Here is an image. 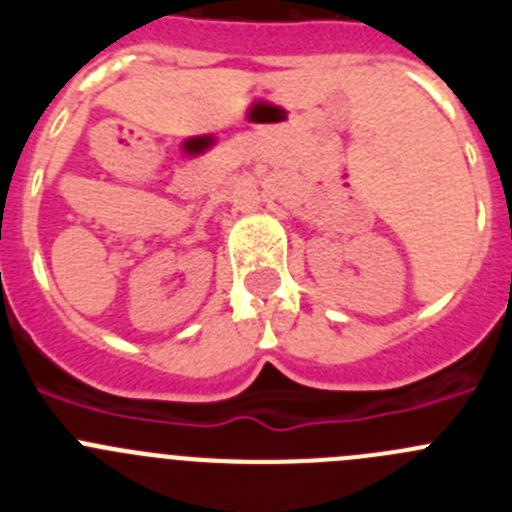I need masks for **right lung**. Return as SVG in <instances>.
<instances>
[{"label":"right lung","mask_w":512,"mask_h":512,"mask_svg":"<svg viewBox=\"0 0 512 512\" xmlns=\"http://www.w3.org/2000/svg\"><path fill=\"white\" fill-rule=\"evenodd\" d=\"M92 189H94V187H92ZM92 197H94V192H92Z\"/></svg>","instance_id":"right-lung-1"}]
</instances>
